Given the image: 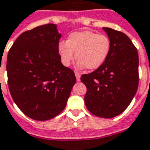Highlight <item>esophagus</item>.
I'll list each match as a JSON object with an SVG mask.
<instances>
[{"instance_id":"obj_1","label":"esophagus","mask_w":150,"mask_h":150,"mask_svg":"<svg viewBox=\"0 0 150 150\" xmlns=\"http://www.w3.org/2000/svg\"><path fill=\"white\" fill-rule=\"evenodd\" d=\"M75 77H76V80L77 81L80 80V74L79 72H75Z\"/></svg>"}]
</instances>
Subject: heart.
Here are the masks:
<instances>
[{"label": "heart", "mask_w": 150, "mask_h": 150, "mask_svg": "<svg viewBox=\"0 0 150 150\" xmlns=\"http://www.w3.org/2000/svg\"><path fill=\"white\" fill-rule=\"evenodd\" d=\"M110 50V40L107 35L92 31L73 32L67 41L58 44V53L64 66L69 67L76 57L79 68L86 67L91 71L104 63Z\"/></svg>", "instance_id": "heart-1"}]
</instances>
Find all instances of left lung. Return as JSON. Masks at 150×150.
Returning <instances> with one entry per match:
<instances>
[{
    "instance_id": "obj_1",
    "label": "left lung",
    "mask_w": 150,
    "mask_h": 150,
    "mask_svg": "<svg viewBox=\"0 0 150 150\" xmlns=\"http://www.w3.org/2000/svg\"><path fill=\"white\" fill-rule=\"evenodd\" d=\"M110 40L106 60L90 74L81 76L87 93L86 107L100 118L120 115L129 105L139 83V57L137 48L121 31L103 28Z\"/></svg>"
}]
</instances>
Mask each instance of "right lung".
Segmentation results:
<instances>
[{
  "label": "right lung",
  "instance_id": "obj_1",
  "mask_svg": "<svg viewBox=\"0 0 150 150\" xmlns=\"http://www.w3.org/2000/svg\"><path fill=\"white\" fill-rule=\"evenodd\" d=\"M57 25L45 24L22 33L10 48L6 63L10 94L29 118L45 121L59 115L76 78L61 62Z\"/></svg>",
  "mask_w": 150,
  "mask_h": 150
}]
</instances>
